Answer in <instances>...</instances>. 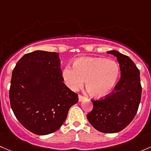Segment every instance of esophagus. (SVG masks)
Wrapping results in <instances>:
<instances>
[{
    "label": "esophagus",
    "instance_id": "34e87169",
    "mask_svg": "<svg viewBox=\"0 0 151 151\" xmlns=\"http://www.w3.org/2000/svg\"><path fill=\"white\" fill-rule=\"evenodd\" d=\"M85 98H86V97H83V95H81V94H79V95H78V100L80 101V102H81V101L83 100V99H84Z\"/></svg>",
    "mask_w": 151,
    "mask_h": 151
}]
</instances>
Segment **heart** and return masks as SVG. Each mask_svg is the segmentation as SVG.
Instances as JSON below:
<instances>
[{
	"mask_svg": "<svg viewBox=\"0 0 151 151\" xmlns=\"http://www.w3.org/2000/svg\"><path fill=\"white\" fill-rule=\"evenodd\" d=\"M120 73L116 62L102 57H83L75 60L73 68L67 66L63 77L67 86L76 90L83 85L91 97L100 98L114 88Z\"/></svg>",
	"mask_w": 151,
	"mask_h": 151,
	"instance_id": "obj_1",
	"label": "heart"
}]
</instances>
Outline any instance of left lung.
Here are the masks:
<instances>
[{
    "label": "left lung",
    "instance_id": "obj_1",
    "mask_svg": "<svg viewBox=\"0 0 151 151\" xmlns=\"http://www.w3.org/2000/svg\"><path fill=\"white\" fill-rule=\"evenodd\" d=\"M108 53L117 57L121 78L109 94L97 100L91 99L93 109L86 117L101 132L116 133L126 128L137 114L142 86L139 69L128 56L117 51Z\"/></svg>",
    "mask_w": 151,
    "mask_h": 151
}]
</instances>
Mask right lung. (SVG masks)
<instances>
[{"mask_svg": "<svg viewBox=\"0 0 151 151\" xmlns=\"http://www.w3.org/2000/svg\"><path fill=\"white\" fill-rule=\"evenodd\" d=\"M59 54L44 51L26 54L12 72L9 99L20 124L46 135L58 130L78 97L63 83Z\"/></svg>", "mask_w": 151, "mask_h": 151, "instance_id": "obj_1", "label": "right lung"}]
</instances>
